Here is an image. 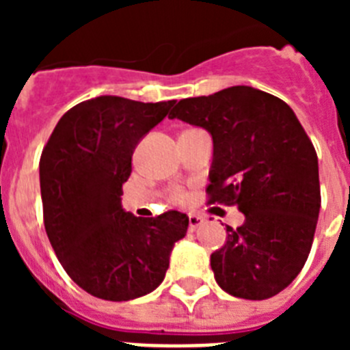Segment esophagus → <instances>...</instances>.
<instances>
[{"instance_id": "34e87169", "label": "esophagus", "mask_w": 350, "mask_h": 350, "mask_svg": "<svg viewBox=\"0 0 350 350\" xmlns=\"http://www.w3.org/2000/svg\"><path fill=\"white\" fill-rule=\"evenodd\" d=\"M203 217L202 215H196V213H189V231H196L200 226H202Z\"/></svg>"}]
</instances>
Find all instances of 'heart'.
Here are the masks:
<instances>
[{
	"label": "heart",
	"instance_id": "1",
	"mask_svg": "<svg viewBox=\"0 0 350 350\" xmlns=\"http://www.w3.org/2000/svg\"><path fill=\"white\" fill-rule=\"evenodd\" d=\"M177 198H180V194H178V196H177Z\"/></svg>",
	"mask_w": 350,
	"mask_h": 350
}]
</instances>
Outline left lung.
Returning <instances> with one entry per match:
<instances>
[{
	"instance_id": "1",
	"label": "left lung",
	"mask_w": 350,
	"mask_h": 350,
	"mask_svg": "<svg viewBox=\"0 0 350 350\" xmlns=\"http://www.w3.org/2000/svg\"><path fill=\"white\" fill-rule=\"evenodd\" d=\"M168 117L210 133V203L245 215L210 256L217 284L243 299L279 295L307 261L321 208L317 154L296 113L277 96L234 85L180 100Z\"/></svg>"
}]
</instances>
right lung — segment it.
<instances>
[{"instance_id": "1", "label": "right lung", "mask_w": 350, "mask_h": 350, "mask_svg": "<svg viewBox=\"0 0 350 350\" xmlns=\"http://www.w3.org/2000/svg\"><path fill=\"white\" fill-rule=\"evenodd\" d=\"M173 105L98 96L70 108L43 148L45 231L66 273L96 298L128 301L152 293L187 233L185 213L144 219L120 203L135 147Z\"/></svg>"}]
</instances>
